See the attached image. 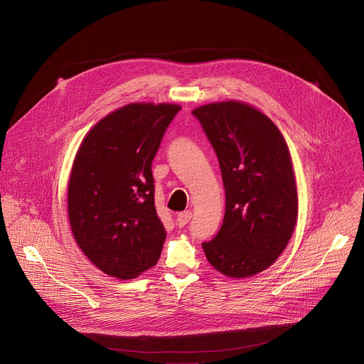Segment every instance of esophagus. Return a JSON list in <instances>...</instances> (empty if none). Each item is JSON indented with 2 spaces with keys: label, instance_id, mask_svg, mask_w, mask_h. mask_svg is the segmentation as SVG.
Instances as JSON below:
<instances>
[{
  "label": "esophagus",
  "instance_id": "1",
  "mask_svg": "<svg viewBox=\"0 0 364 364\" xmlns=\"http://www.w3.org/2000/svg\"><path fill=\"white\" fill-rule=\"evenodd\" d=\"M191 217H193V214H191L190 211H183V213H180V214L177 215V225H178V227L187 225V224L190 223Z\"/></svg>",
  "mask_w": 364,
  "mask_h": 364
}]
</instances>
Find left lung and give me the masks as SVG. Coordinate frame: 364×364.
<instances>
[{
    "label": "left lung",
    "mask_w": 364,
    "mask_h": 364,
    "mask_svg": "<svg viewBox=\"0 0 364 364\" xmlns=\"http://www.w3.org/2000/svg\"><path fill=\"white\" fill-rule=\"evenodd\" d=\"M211 143L225 190V213L215 237L201 245L208 263L231 279L270 267L297 221V188L289 147L273 121L240 102L193 109Z\"/></svg>",
    "instance_id": "8db88e82"
}]
</instances>
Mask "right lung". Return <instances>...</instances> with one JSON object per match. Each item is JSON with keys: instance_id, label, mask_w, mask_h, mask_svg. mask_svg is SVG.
I'll use <instances>...</instances> for the list:
<instances>
[{"instance_id": "obj_1", "label": "right lung", "mask_w": 364, "mask_h": 364, "mask_svg": "<svg viewBox=\"0 0 364 364\" xmlns=\"http://www.w3.org/2000/svg\"><path fill=\"white\" fill-rule=\"evenodd\" d=\"M181 109L133 102L82 140L68 181V218L78 247L105 274L129 280L153 267L166 230L154 204L151 164Z\"/></svg>"}]
</instances>
